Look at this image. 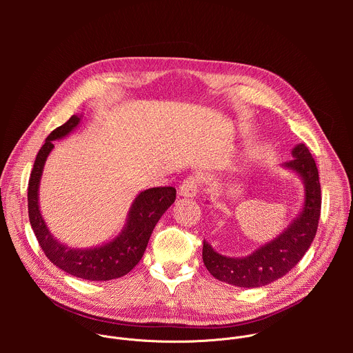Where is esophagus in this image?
Returning <instances> with one entry per match:
<instances>
[{"mask_svg": "<svg viewBox=\"0 0 353 353\" xmlns=\"http://www.w3.org/2000/svg\"><path fill=\"white\" fill-rule=\"evenodd\" d=\"M198 187H196V180L194 177H188L183 181V184L179 188V195L184 198H194L196 195Z\"/></svg>", "mask_w": 353, "mask_h": 353, "instance_id": "34e87169", "label": "esophagus"}]
</instances>
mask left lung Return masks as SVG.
Listing matches in <instances>:
<instances>
[{
	"mask_svg": "<svg viewBox=\"0 0 353 353\" xmlns=\"http://www.w3.org/2000/svg\"><path fill=\"white\" fill-rule=\"evenodd\" d=\"M292 161L281 166L303 183V204L299 214L275 237L243 257H228L204 240L203 260L218 281L239 288H260L286 275L307 253L313 243L321 210V188L316 162L305 143L292 149Z\"/></svg>",
	"mask_w": 353,
	"mask_h": 353,
	"instance_id": "left-lung-1",
	"label": "left lung"
}]
</instances>
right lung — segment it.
<instances>
[{"mask_svg": "<svg viewBox=\"0 0 353 353\" xmlns=\"http://www.w3.org/2000/svg\"><path fill=\"white\" fill-rule=\"evenodd\" d=\"M82 114H74L65 124L50 132L36 157L28 187V211L34 236L46 257L64 272L86 281H110L128 274L142 259L149 237L162 215L176 199L174 187L141 191L132 201L125 223L113 239L93 247H74L50 232L39 205V187L48 155L59 141L77 130Z\"/></svg>", "mask_w": 353, "mask_h": 353, "instance_id": "obj_1", "label": "right lung"}]
</instances>
